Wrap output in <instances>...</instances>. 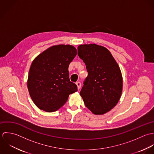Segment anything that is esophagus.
I'll return each instance as SVG.
<instances>
[{
  "instance_id": "34e87169",
  "label": "esophagus",
  "mask_w": 154,
  "mask_h": 154,
  "mask_svg": "<svg viewBox=\"0 0 154 154\" xmlns=\"http://www.w3.org/2000/svg\"><path fill=\"white\" fill-rule=\"evenodd\" d=\"M76 85H77V86L78 89H80V88H81V83H80V82H77L76 83Z\"/></svg>"
}]
</instances>
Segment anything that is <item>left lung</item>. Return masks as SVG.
Listing matches in <instances>:
<instances>
[{
  "instance_id": "obj_1",
  "label": "left lung",
  "mask_w": 154,
  "mask_h": 154,
  "mask_svg": "<svg viewBox=\"0 0 154 154\" xmlns=\"http://www.w3.org/2000/svg\"><path fill=\"white\" fill-rule=\"evenodd\" d=\"M78 55L88 72L80 95L94 114H104L117 105L122 95L123 78L119 65L106 48L96 44L80 45Z\"/></svg>"
}]
</instances>
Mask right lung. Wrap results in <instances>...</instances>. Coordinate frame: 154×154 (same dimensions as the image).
Wrapping results in <instances>:
<instances>
[{
    "mask_svg": "<svg viewBox=\"0 0 154 154\" xmlns=\"http://www.w3.org/2000/svg\"><path fill=\"white\" fill-rule=\"evenodd\" d=\"M76 55L73 46L60 45L48 48L34 60L27 87L38 108L49 112L57 111L69 94L77 91V85L70 82L68 72L69 65Z\"/></svg>",
    "mask_w": 154,
    "mask_h": 154,
    "instance_id": "add662e5",
    "label": "right lung"
}]
</instances>
